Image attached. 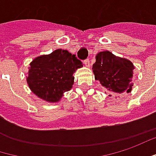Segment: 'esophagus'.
<instances>
[{
	"label": "esophagus",
	"instance_id": "34e87169",
	"mask_svg": "<svg viewBox=\"0 0 156 156\" xmlns=\"http://www.w3.org/2000/svg\"><path fill=\"white\" fill-rule=\"evenodd\" d=\"M84 63H85V65L87 66V67H89L90 66V61L89 59H87L84 61Z\"/></svg>",
	"mask_w": 156,
	"mask_h": 156
}]
</instances>
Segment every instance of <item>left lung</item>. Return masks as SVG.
Masks as SVG:
<instances>
[{"label": "left lung", "mask_w": 156, "mask_h": 156, "mask_svg": "<svg viewBox=\"0 0 156 156\" xmlns=\"http://www.w3.org/2000/svg\"><path fill=\"white\" fill-rule=\"evenodd\" d=\"M133 69L131 61L115 56L109 51L97 54L96 62L93 65L95 79L110 94L132 91Z\"/></svg>", "instance_id": "obj_1"}]
</instances>
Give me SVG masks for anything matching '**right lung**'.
Segmentation results:
<instances>
[{
  "mask_svg": "<svg viewBox=\"0 0 156 156\" xmlns=\"http://www.w3.org/2000/svg\"><path fill=\"white\" fill-rule=\"evenodd\" d=\"M83 63L67 50L56 49L36 57L30 63L27 84L32 92L48 102H57L71 89L73 73Z\"/></svg>",
  "mask_w": 156,
  "mask_h": 156,
  "instance_id": "1",
  "label": "right lung"
}]
</instances>
